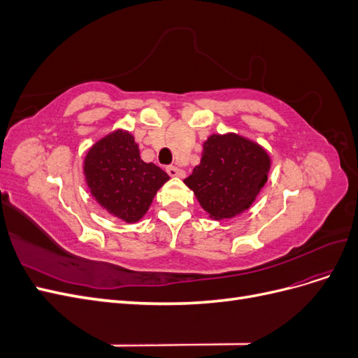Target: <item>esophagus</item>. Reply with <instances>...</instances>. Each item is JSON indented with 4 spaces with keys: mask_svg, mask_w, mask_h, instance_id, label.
Returning <instances> with one entry per match:
<instances>
[{
    "mask_svg": "<svg viewBox=\"0 0 358 358\" xmlns=\"http://www.w3.org/2000/svg\"><path fill=\"white\" fill-rule=\"evenodd\" d=\"M166 170H167V173H169L170 176H175V178H176V176H178V178H182L183 175H185V171L180 170V169L176 167V166H169Z\"/></svg>",
    "mask_w": 358,
    "mask_h": 358,
    "instance_id": "34e87169",
    "label": "esophagus"
}]
</instances>
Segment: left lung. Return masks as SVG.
<instances>
[{
	"instance_id": "obj_1",
	"label": "left lung",
	"mask_w": 358,
	"mask_h": 358,
	"mask_svg": "<svg viewBox=\"0 0 358 358\" xmlns=\"http://www.w3.org/2000/svg\"><path fill=\"white\" fill-rule=\"evenodd\" d=\"M266 150L237 134H213L203 145L200 164L185 180L210 218L224 220L251 206L267 180Z\"/></svg>"
}]
</instances>
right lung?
Segmentation results:
<instances>
[{
  "instance_id": "obj_1",
  "label": "right lung",
  "mask_w": 358,
  "mask_h": 358,
  "mask_svg": "<svg viewBox=\"0 0 358 358\" xmlns=\"http://www.w3.org/2000/svg\"><path fill=\"white\" fill-rule=\"evenodd\" d=\"M83 171L94 199L125 222L142 218L157 191L170 179L154 162L140 158L134 137L122 129L88 150Z\"/></svg>"
}]
</instances>
